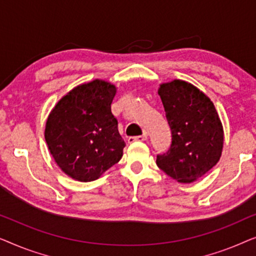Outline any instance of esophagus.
<instances>
[{
  "instance_id": "34e87169",
  "label": "esophagus",
  "mask_w": 256,
  "mask_h": 256,
  "mask_svg": "<svg viewBox=\"0 0 256 256\" xmlns=\"http://www.w3.org/2000/svg\"><path fill=\"white\" fill-rule=\"evenodd\" d=\"M146 138H148V135H146V132H144V134L141 135V136H136V138H128V143L144 142V141H146Z\"/></svg>"
}]
</instances>
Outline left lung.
<instances>
[{
    "label": "left lung",
    "instance_id": "left-lung-1",
    "mask_svg": "<svg viewBox=\"0 0 256 256\" xmlns=\"http://www.w3.org/2000/svg\"><path fill=\"white\" fill-rule=\"evenodd\" d=\"M158 96L171 129V146L157 166L178 183H194L222 157L224 128L211 99L180 79L160 85Z\"/></svg>",
    "mask_w": 256,
    "mask_h": 256
}]
</instances>
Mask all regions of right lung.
I'll use <instances>...</instances> for the list:
<instances>
[{"instance_id": "obj_1", "label": "right lung", "mask_w": 256, "mask_h": 256, "mask_svg": "<svg viewBox=\"0 0 256 256\" xmlns=\"http://www.w3.org/2000/svg\"><path fill=\"white\" fill-rule=\"evenodd\" d=\"M118 87L96 79L66 93L48 114L44 136L54 162L78 182H92L118 163L126 143L112 114Z\"/></svg>"}]
</instances>
